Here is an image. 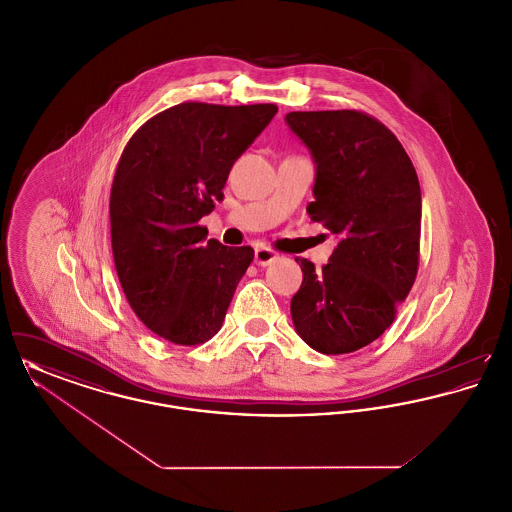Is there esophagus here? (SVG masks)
Instances as JSON below:
<instances>
[{
    "mask_svg": "<svg viewBox=\"0 0 512 512\" xmlns=\"http://www.w3.org/2000/svg\"><path fill=\"white\" fill-rule=\"evenodd\" d=\"M278 259V253L272 251L270 247H257L255 249V263L259 267H267L270 263H274Z\"/></svg>",
    "mask_w": 512,
    "mask_h": 512,
    "instance_id": "34e87169",
    "label": "esophagus"
}]
</instances>
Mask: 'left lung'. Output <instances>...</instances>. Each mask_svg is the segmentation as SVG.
Instances as JSON below:
<instances>
[{"label":"left lung","instance_id":"left-lung-1","mask_svg":"<svg viewBox=\"0 0 512 512\" xmlns=\"http://www.w3.org/2000/svg\"><path fill=\"white\" fill-rule=\"evenodd\" d=\"M286 122L317 165L307 213L338 238L322 270L295 259L303 282L292 297L293 326L318 353H353L390 328L413 288L418 176L395 134L366 113L293 111Z\"/></svg>","mask_w":512,"mask_h":512}]
</instances>
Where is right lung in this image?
<instances>
[{
    "label": "right lung",
    "instance_id": "1",
    "mask_svg": "<svg viewBox=\"0 0 512 512\" xmlns=\"http://www.w3.org/2000/svg\"><path fill=\"white\" fill-rule=\"evenodd\" d=\"M276 111L186 101L151 117L124 147L109 201L113 259L132 311L157 336L199 345L219 332L253 249L205 240L199 219Z\"/></svg>",
    "mask_w": 512,
    "mask_h": 512
}]
</instances>
